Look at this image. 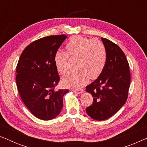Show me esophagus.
Wrapping results in <instances>:
<instances>
[{
  "mask_svg": "<svg viewBox=\"0 0 147 147\" xmlns=\"http://www.w3.org/2000/svg\"><path fill=\"white\" fill-rule=\"evenodd\" d=\"M73 91H74V92H75V93H76V94H82V92H84V90H82V89H80V90H74V89H73Z\"/></svg>",
  "mask_w": 147,
  "mask_h": 147,
  "instance_id": "1",
  "label": "esophagus"
}]
</instances>
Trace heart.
<instances>
[{"instance_id":"heart-1","label":"heart","mask_w":147,"mask_h":147,"mask_svg":"<svg viewBox=\"0 0 147 147\" xmlns=\"http://www.w3.org/2000/svg\"><path fill=\"white\" fill-rule=\"evenodd\" d=\"M67 52L58 51L54 56L56 68L61 74L67 71V63L70 57H78V70L70 71L64 76L62 82L65 85L80 88L86 83L88 78H96L105 67L107 51L105 45L97 39L77 35L70 38L65 45Z\"/></svg>"}]
</instances>
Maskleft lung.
I'll return each mask as SVG.
<instances>
[{"instance_id":"1","label":"left lung","mask_w":147,"mask_h":147,"mask_svg":"<svg viewBox=\"0 0 147 147\" xmlns=\"http://www.w3.org/2000/svg\"><path fill=\"white\" fill-rule=\"evenodd\" d=\"M101 39L107 51L105 67L97 79L86 87L93 96V103L86 111L92 118L100 121L111 117L125 104L130 83L125 54L113 42Z\"/></svg>"}]
</instances>
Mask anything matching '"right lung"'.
I'll return each instance as SVG.
<instances>
[{"label":"right lung","instance_id":"right-lung-1","mask_svg":"<svg viewBox=\"0 0 147 147\" xmlns=\"http://www.w3.org/2000/svg\"><path fill=\"white\" fill-rule=\"evenodd\" d=\"M67 35H50L29 44L18 61L16 83L25 105L35 117L53 119L63 108L68 90H57L59 76L54 56Z\"/></svg>","mask_w":147,"mask_h":147}]
</instances>
